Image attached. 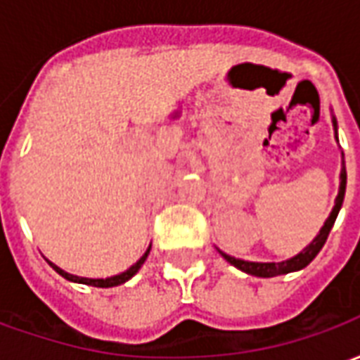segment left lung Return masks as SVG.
I'll use <instances>...</instances> for the list:
<instances>
[{
	"instance_id": "left-lung-1",
	"label": "left lung",
	"mask_w": 360,
	"mask_h": 360,
	"mask_svg": "<svg viewBox=\"0 0 360 360\" xmlns=\"http://www.w3.org/2000/svg\"><path fill=\"white\" fill-rule=\"evenodd\" d=\"M333 129H338V121L333 119ZM335 139H338V134H335ZM345 164V162H343ZM341 183H340V193H338V198H335V206H333L332 214H330V218L326 219L324 227L320 229V233L316 235V239L310 243L307 249L299 252L297 257L289 258L285 262H247V260H239V258H233L226 255V252H221L219 250V255L226 258L229 264H233L235 268H239V270L247 271L250 276H257V278H276V276H281V274H289V271H297L302 270L304 266H309L314 257H316L320 249L324 247L326 239H328V235H330V229L333 227V221L338 218V214H340L341 204H343V196H345V185H347V172H345V167L341 169Z\"/></svg>"
}]
</instances>
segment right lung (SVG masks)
I'll use <instances>...</instances> for the list:
<instances>
[{"mask_svg":"<svg viewBox=\"0 0 360 360\" xmlns=\"http://www.w3.org/2000/svg\"><path fill=\"white\" fill-rule=\"evenodd\" d=\"M150 249L142 255V258L136 262V264H133L131 268L127 271H123V274H119V276H113V278H105V279H89V278H79V276H73V274H67L65 270H61L59 266H56L53 262H50V266L53 268V270L58 271L59 276H63L65 279H69V281H77V283H84V285H94V287H115V285H121V283H125V281H129V279L133 278L136 271L141 270V266L144 264V260H146V257H148Z\"/></svg>","mask_w":360,"mask_h":360,"instance_id":"right-lung-1","label":"right lung"}]
</instances>
